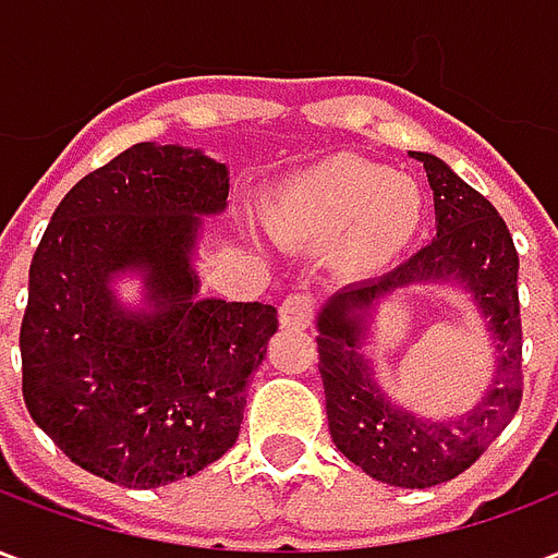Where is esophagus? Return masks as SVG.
Wrapping results in <instances>:
<instances>
[{"mask_svg":"<svg viewBox=\"0 0 558 558\" xmlns=\"http://www.w3.org/2000/svg\"><path fill=\"white\" fill-rule=\"evenodd\" d=\"M280 328H287V331H299V328L311 326V319H314V304L307 295H290L287 302L280 304L278 311Z\"/></svg>","mask_w":558,"mask_h":558,"instance_id":"34e87169","label":"esophagus"}]
</instances>
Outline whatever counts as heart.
<instances>
[{
  "mask_svg": "<svg viewBox=\"0 0 558 558\" xmlns=\"http://www.w3.org/2000/svg\"><path fill=\"white\" fill-rule=\"evenodd\" d=\"M424 220L421 184L383 163L335 155L295 172L263 206L268 235L283 247H326L352 278L388 268Z\"/></svg>",
  "mask_w": 558,
  "mask_h": 558,
  "instance_id": "1",
  "label": "heart"
}]
</instances>
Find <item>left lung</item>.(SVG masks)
I'll list each match as a JSON object with an SVG mask.
<instances>
[{"instance_id": "left-lung-1", "label": "left lung", "mask_w": 558, "mask_h": 558, "mask_svg": "<svg viewBox=\"0 0 558 558\" xmlns=\"http://www.w3.org/2000/svg\"><path fill=\"white\" fill-rule=\"evenodd\" d=\"M410 158L427 172L436 235L395 271L350 283L326 299L316 314V350L328 430L340 454L383 484L424 490L472 466L514 418L523 395V335L520 259L499 211L430 151H410ZM421 286L460 291L492 340V383L466 413L451 420L403 408L381 383L375 353L366 350L375 342L381 304Z\"/></svg>"}]
</instances>
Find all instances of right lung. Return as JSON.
Wrapping results in <instances>:
<instances>
[{
	"label": "right lung",
	"mask_w": 558,
	"mask_h": 558,
	"mask_svg": "<svg viewBox=\"0 0 558 558\" xmlns=\"http://www.w3.org/2000/svg\"><path fill=\"white\" fill-rule=\"evenodd\" d=\"M227 194L230 167L203 148L137 143L68 191L32 256L26 410L98 478L163 487L239 439L278 311L199 295V242Z\"/></svg>",
	"instance_id": "right-lung-1"
}]
</instances>
